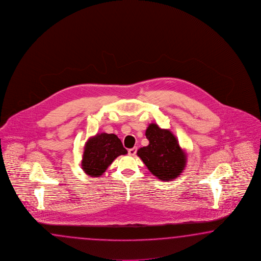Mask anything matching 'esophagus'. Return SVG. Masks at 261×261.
<instances>
[{
	"mask_svg": "<svg viewBox=\"0 0 261 261\" xmlns=\"http://www.w3.org/2000/svg\"><path fill=\"white\" fill-rule=\"evenodd\" d=\"M136 151H137V147H133V148H129L127 152H128V155L134 156L136 154Z\"/></svg>",
	"mask_w": 261,
	"mask_h": 261,
	"instance_id": "1",
	"label": "esophagus"
}]
</instances>
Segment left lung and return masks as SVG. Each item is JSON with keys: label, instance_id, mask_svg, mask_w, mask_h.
<instances>
[{"label": "left lung", "instance_id": "1", "mask_svg": "<svg viewBox=\"0 0 261 261\" xmlns=\"http://www.w3.org/2000/svg\"><path fill=\"white\" fill-rule=\"evenodd\" d=\"M149 144L137 151L148 170L161 180L176 179L185 169L187 154L169 129L161 128L155 123L146 130Z\"/></svg>", "mask_w": 261, "mask_h": 261}]
</instances>
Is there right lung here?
I'll return each instance as SVG.
<instances>
[{
	"label": "right lung",
	"instance_id": "1",
	"mask_svg": "<svg viewBox=\"0 0 261 261\" xmlns=\"http://www.w3.org/2000/svg\"><path fill=\"white\" fill-rule=\"evenodd\" d=\"M127 153V149L115 134H96L85 144L81 167L88 176L100 177L115 158Z\"/></svg>",
	"mask_w": 261,
	"mask_h": 261
}]
</instances>
